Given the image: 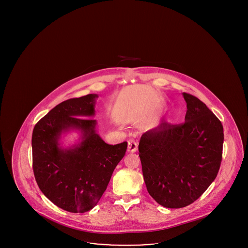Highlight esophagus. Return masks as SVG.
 <instances>
[{
    "mask_svg": "<svg viewBox=\"0 0 248 248\" xmlns=\"http://www.w3.org/2000/svg\"><path fill=\"white\" fill-rule=\"evenodd\" d=\"M127 151L129 153H136L138 151V144L137 142L133 140H128V146H127Z\"/></svg>",
    "mask_w": 248,
    "mask_h": 248,
    "instance_id": "esophagus-1",
    "label": "esophagus"
}]
</instances>
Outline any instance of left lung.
I'll list each match as a JSON object with an SVG mask.
<instances>
[{
    "mask_svg": "<svg viewBox=\"0 0 248 248\" xmlns=\"http://www.w3.org/2000/svg\"><path fill=\"white\" fill-rule=\"evenodd\" d=\"M182 94L187 103L185 122H164L144 133L139 145L148 192L167 208L197 200L215 180L222 160L221 122L199 98Z\"/></svg>",
    "mask_w": 248,
    "mask_h": 248,
    "instance_id": "1",
    "label": "left lung"
}]
</instances>
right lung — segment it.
<instances>
[{"label":"right lung","mask_w":248,"mask_h":248,"mask_svg":"<svg viewBox=\"0 0 248 248\" xmlns=\"http://www.w3.org/2000/svg\"><path fill=\"white\" fill-rule=\"evenodd\" d=\"M96 97L89 94L61 102L32 132L36 182L49 200L68 212H87L96 205L127 149V142L108 145L96 133L92 119ZM70 129L81 132V141L64 149L59 140Z\"/></svg>","instance_id":"1"}]
</instances>
